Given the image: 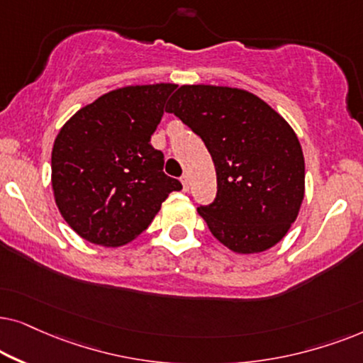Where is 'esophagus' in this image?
<instances>
[{
    "label": "esophagus",
    "mask_w": 363,
    "mask_h": 363,
    "mask_svg": "<svg viewBox=\"0 0 363 363\" xmlns=\"http://www.w3.org/2000/svg\"><path fill=\"white\" fill-rule=\"evenodd\" d=\"M181 182H182V191H184V192L189 191V184H191L189 176H182L181 177Z\"/></svg>",
    "instance_id": "34e87169"
}]
</instances>
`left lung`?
I'll return each instance as SVG.
<instances>
[{
	"mask_svg": "<svg viewBox=\"0 0 363 363\" xmlns=\"http://www.w3.org/2000/svg\"><path fill=\"white\" fill-rule=\"evenodd\" d=\"M169 113L201 136L217 174V197L197 207L212 235L235 254H259L286 238L306 196V161L292 125L245 89L184 84Z\"/></svg>",
	"mask_w": 363,
	"mask_h": 363,
	"instance_id": "obj_1",
	"label": "left lung"
}]
</instances>
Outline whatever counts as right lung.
<instances>
[{
    "mask_svg": "<svg viewBox=\"0 0 363 363\" xmlns=\"http://www.w3.org/2000/svg\"><path fill=\"white\" fill-rule=\"evenodd\" d=\"M172 83L124 86L99 96L66 121L51 152L57 209L91 244L121 247L146 230L177 179L164 174L151 136Z\"/></svg>",
    "mask_w": 363,
    "mask_h": 363,
    "instance_id": "obj_1",
    "label": "right lung"
}]
</instances>
